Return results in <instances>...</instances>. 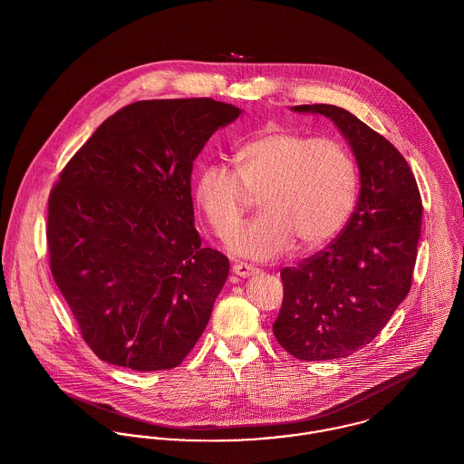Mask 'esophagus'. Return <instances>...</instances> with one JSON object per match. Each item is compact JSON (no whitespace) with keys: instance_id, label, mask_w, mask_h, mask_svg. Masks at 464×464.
<instances>
[{"instance_id":"esophagus-1","label":"esophagus","mask_w":464,"mask_h":464,"mask_svg":"<svg viewBox=\"0 0 464 464\" xmlns=\"http://www.w3.org/2000/svg\"><path fill=\"white\" fill-rule=\"evenodd\" d=\"M232 271H234L237 276L246 278V276L256 275V273H257V267H254V266L250 265H245V263H236L234 267H232Z\"/></svg>"}]
</instances>
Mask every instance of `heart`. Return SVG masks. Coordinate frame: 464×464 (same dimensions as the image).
Here are the masks:
<instances>
[{"instance_id": "obj_1", "label": "heart", "mask_w": 464, "mask_h": 464, "mask_svg": "<svg viewBox=\"0 0 464 464\" xmlns=\"http://www.w3.org/2000/svg\"><path fill=\"white\" fill-rule=\"evenodd\" d=\"M236 164L208 162L195 182V199L219 237L232 232L249 191H262L264 212L228 237L234 256L271 261L296 241L318 248L353 212L357 168L337 139L265 130L237 148Z\"/></svg>"}]
</instances>
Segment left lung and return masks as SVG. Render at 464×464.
Here are the masks:
<instances>
[{
	"instance_id": "left-lung-1",
	"label": "left lung",
	"mask_w": 464,
	"mask_h": 464,
	"mask_svg": "<svg viewBox=\"0 0 464 464\" xmlns=\"http://www.w3.org/2000/svg\"><path fill=\"white\" fill-rule=\"evenodd\" d=\"M322 114L346 139L357 168V207L327 250L280 271L284 300L273 324L280 346L302 361L348 357L386 327L411 289L421 234V198L397 148L335 105Z\"/></svg>"
}]
</instances>
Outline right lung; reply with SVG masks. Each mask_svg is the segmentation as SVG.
<instances>
[{
	"mask_svg": "<svg viewBox=\"0 0 464 464\" xmlns=\"http://www.w3.org/2000/svg\"><path fill=\"white\" fill-rule=\"evenodd\" d=\"M241 114L210 98L135 102L61 173L48 201L52 273L102 361L171 370L205 331L230 263L201 246L193 162Z\"/></svg>",
	"mask_w": 464,
	"mask_h": 464,
	"instance_id": "obj_1",
	"label": "right lung"
}]
</instances>
